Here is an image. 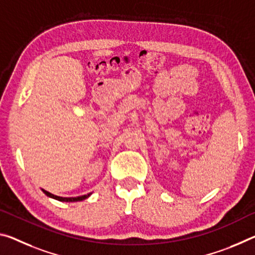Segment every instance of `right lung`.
Listing matches in <instances>:
<instances>
[{
	"label": "right lung",
	"instance_id": "add662e5",
	"mask_svg": "<svg viewBox=\"0 0 255 255\" xmlns=\"http://www.w3.org/2000/svg\"><path fill=\"white\" fill-rule=\"evenodd\" d=\"M43 193L45 194L46 196L51 197V199H54V200H58L60 202H78V201H83V200H86L87 197H90L92 195V193H88L86 195H82V196H76V197H62V196H58V195H54V194H52L50 192L45 191V189L42 188Z\"/></svg>",
	"mask_w": 255,
	"mask_h": 255
}]
</instances>
